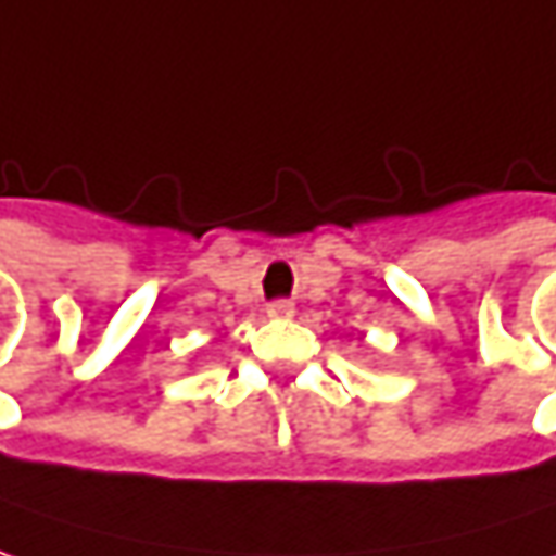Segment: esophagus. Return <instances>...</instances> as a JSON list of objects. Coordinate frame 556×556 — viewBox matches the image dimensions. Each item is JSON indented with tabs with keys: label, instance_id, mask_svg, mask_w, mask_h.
<instances>
[{
	"label": "esophagus",
	"instance_id": "34e87169",
	"mask_svg": "<svg viewBox=\"0 0 556 556\" xmlns=\"http://www.w3.org/2000/svg\"><path fill=\"white\" fill-rule=\"evenodd\" d=\"M267 315H270V318H292V315H295V305H292L289 299H277V302L267 305Z\"/></svg>",
	"mask_w": 556,
	"mask_h": 556
}]
</instances>
